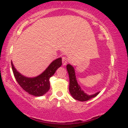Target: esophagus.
Here are the masks:
<instances>
[{
    "label": "esophagus",
    "instance_id": "obj_1",
    "mask_svg": "<svg viewBox=\"0 0 128 128\" xmlns=\"http://www.w3.org/2000/svg\"><path fill=\"white\" fill-rule=\"evenodd\" d=\"M68 63V58L66 56L62 57V64L64 66H65Z\"/></svg>",
    "mask_w": 128,
    "mask_h": 128
}]
</instances>
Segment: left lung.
Listing matches in <instances>:
<instances>
[{"mask_svg": "<svg viewBox=\"0 0 128 128\" xmlns=\"http://www.w3.org/2000/svg\"><path fill=\"white\" fill-rule=\"evenodd\" d=\"M66 69L69 76V92L73 98L80 101H86L95 97L100 93V92L92 95H88L83 90H82L80 85L78 84L73 66L68 64Z\"/></svg>", "mask_w": 128, "mask_h": 128, "instance_id": "1", "label": "left lung"}]
</instances>
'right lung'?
I'll list each match as a JSON object with an SVG mask.
<instances>
[{"instance_id": "1", "label": "right lung", "mask_w": 128, "mask_h": 128, "mask_svg": "<svg viewBox=\"0 0 128 128\" xmlns=\"http://www.w3.org/2000/svg\"><path fill=\"white\" fill-rule=\"evenodd\" d=\"M11 64L14 76L21 87L31 95L40 97L44 95L50 90V78L62 65V58L55 59L41 74L34 78L23 76L16 69L12 61Z\"/></svg>"}]
</instances>
